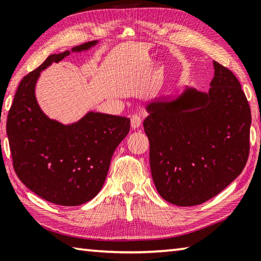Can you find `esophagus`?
I'll list each match as a JSON object with an SVG mask.
<instances>
[{"label":"esophagus","instance_id":"1","mask_svg":"<svg viewBox=\"0 0 261 261\" xmlns=\"http://www.w3.org/2000/svg\"><path fill=\"white\" fill-rule=\"evenodd\" d=\"M140 125H141V117H140V115H138V114L132 115V117H131V126H132V129H138V127H139Z\"/></svg>","mask_w":261,"mask_h":261}]
</instances>
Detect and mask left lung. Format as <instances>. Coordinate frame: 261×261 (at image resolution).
<instances>
[{
  "label": "left lung",
  "instance_id": "obj_1",
  "mask_svg": "<svg viewBox=\"0 0 261 261\" xmlns=\"http://www.w3.org/2000/svg\"><path fill=\"white\" fill-rule=\"evenodd\" d=\"M207 93L186 87L146 105L149 163L158 193L175 206L200 205L241 174L249 156L251 112L232 71L213 61Z\"/></svg>",
  "mask_w": 261,
  "mask_h": 261
}]
</instances>
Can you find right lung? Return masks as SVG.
I'll return each mask as SVG.
<instances>
[{
	"mask_svg": "<svg viewBox=\"0 0 261 261\" xmlns=\"http://www.w3.org/2000/svg\"><path fill=\"white\" fill-rule=\"evenodd\" d=\"M98 40L50 54L20 83L9 111L7 134L13 167L23 185L60 206H79L103 187L116 147L130 130L127 117L89 111L64 124L45 114L36 97L40 72L71 53H83Z\"/></svg>",
	"mask_w": 261,
	"mask_h": 261,
	"instance_id": "obj_1",
	"label": "right lung"
}]
</instances>
